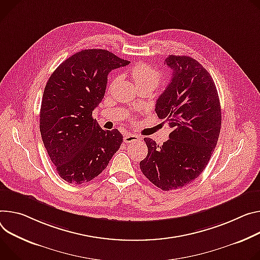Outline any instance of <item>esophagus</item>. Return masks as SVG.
<instances>
[{
	"instance_id": "1",
	"label": "esophagus",
	"mask_w": 260,
	"mask_h": 260,
	"mask_svg": "<svg viewBox=\"0 0 260 260\" xmlns=\"http://www.w3.org/2000/svg\"><path fill=\"white\" fill-rule=\"evenodd\" d=\"M123 141L125 143H136L138 141H140V137L138 135H134V134H126L124 135Z\"/></svg>"
}]
</instances>
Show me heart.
Segmentation results:
<instances>
[{"label": "heart", "mask_w": 260, "mask_h": 260, "mask_svg": "<svg viewBox=\"0 0 260 260\" xmlns=\"http://www.w3.org/2000/svg\"><path fill=\"white\" fill-rule=\"evenodd\" d=\"M129 74L138 88L146 85H150L155 88L160 80V75L156 70L145 63L134 65L129 70Z\"/></svg>", "instance_id": "1"}]
</instances>
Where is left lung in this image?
I'll return each instance as SVG.
<instances>
[{"label":"left lung","mask_w":260,"mask_h":260,"mask_svg":"<svg viewBox=\"0 0 260 260\" xmlns=\"http://www.w3.org/2000/svg\"><path fill=\"white\" fill-rule=\"evenodd\" d=\"M172 79L155 104V113L172 128L161 146L144 138L147 156L142 173L160 190L184 187L205 169L221 129L218 91L207 70L195 59L170 55L165 60Z\"/></svg>","instance_id":"8db88e82"}]
</instances>
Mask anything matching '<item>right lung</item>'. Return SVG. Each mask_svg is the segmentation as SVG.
Here are the masks:
<instances>
[{
  "instance_id": "1",
  "label": "right lung",
  "mask_w": 260,
  "mask_h": 260,
  "mask_svg": "<svg viewBox=\"0 0 260 260\" xmlns=\"http://www.w3.org/2000/svg\"><path fill=\"white\" fill-rule=\"evenodd\" d=\"M128 64L106 50H84L61 63L46 83L40 134L65 181L81 184L95 178L120 148V132L103 129L92 112L105 96L110 72Z\"/></svg>"
}]
</instances>
